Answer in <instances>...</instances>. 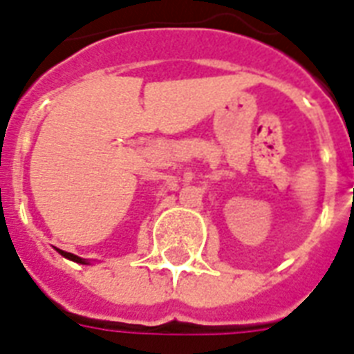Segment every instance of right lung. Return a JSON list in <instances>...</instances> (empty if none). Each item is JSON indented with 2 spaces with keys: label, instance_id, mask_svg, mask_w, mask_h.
Wrapping results in <instances>:
<instances>
[{
  "label": "right lung",
  "instance_id": "obj_1",
  "mask_svg": "<svg viewBox=\"0 0 354 354\" xmlns=\"http://www.w3.org/2000/svg\"><path fill=\"white\" fill-rule=\"evenodd\" d=\"M62 257H66V259H70L73 260V262H77V264H88V260H84L81 259V257H77V254H73V253H66V251H62V249H57Z\"/></svg>",
  "mask_w": 354,
  "mask_h": 354
}]
</instances>
